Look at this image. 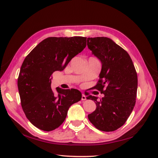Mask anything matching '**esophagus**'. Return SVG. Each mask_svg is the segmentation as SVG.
<instances>
[{"label":"esophagus","mask_w":158,"mask_h":158,"mask_svg":"<svg viewBox=\"0 0 158 158\" xmlns=\"http://www.w3.org/2000/svg\"><path fill=\"white\" fill-rule=\"evenodd\" d=\"M86 100V96L83 94H82V96H81V100L84 101V100Z\"/></svg>","instance_id":"1"}]
</instances>
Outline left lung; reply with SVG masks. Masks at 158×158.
<instances>
[{
	"label": "left lung",
	"mask_w": 158,
	"mask_h": 158,
	"mask_svg": "<svg viewBox=\"0 0 158 158\" xmlns=\"http://www.w3.org/2000/svg\"><path fill=\"white\" fill-rule=\"evenodd\" d=\"M87 43L102 62L100 79L94 89L104 94L100 101L96 96L87 97L97 106L88 114V119L98 130L116 131L125 123L135 105L137 72L129 54L111 39L88 38Z\"/></svg>",
	"instance_id": "left-lung-1"
}]
</instances>
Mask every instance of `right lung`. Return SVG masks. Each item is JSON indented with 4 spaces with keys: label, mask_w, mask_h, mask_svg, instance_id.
Masks as SVG:
<instances>
[{
    "label": "right lung",
    "mask_w": 158,
    "mask_h": 158,
    "mask_svg": "<svg viewBox=\"0 0 158 158\" xmlns=\"http://www.w3.org/2000/svg\"><path fill=\"white\" fill-rule=\"evenodd\" d=\"M87 38L50 37L25 57L17 79L22 109L35 127L51 131L60 127L70 106L81 99L77 89L51 88L52 74L62 71L86 47Z\"/></svg>",
    "instance_id": "add662e5"
}]
</instances>
